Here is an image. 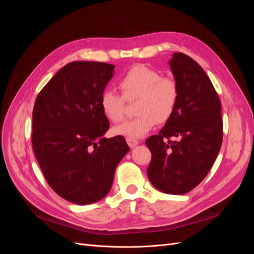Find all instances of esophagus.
<instances>
[{"label":"esophagus","instance_id":"esophagus-1","mask_svg":"<svg viewBox=\"0 0 254 254\" xmlns=\"http://www.w3.org/2000/svg\"><path fill=\"white\" fill-rule=\"evenodd\" d=\"M127 142L130 148L136 147V146L139 144V141L136 138H127Z\"/></svg>","mask_w":254,"mask_h":254}]
</instances>
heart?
Listing matches in <instances>:
<instances>
[{"mask_svg": "<svg viewBox=\"0 0 254 254\" xmlns=\"http://www.w3.org/2000/svg\"><path fill=\"white\" fill-rule=\"evenodd\" d=\"M123 96L105 89L100 97V106L105 116L117 124L126 116V101L137 99L136 117L114 127L116 135L128 138L145 136L156 123L164 124L172 117L179 100V86L176 80L162 76L158 71L145 64L129 68L119 80Z\"/></svg>", "mask_w": 254, "mask_h": 254, "instance_id": "heart-1", "label": "heart"}]
</instances>
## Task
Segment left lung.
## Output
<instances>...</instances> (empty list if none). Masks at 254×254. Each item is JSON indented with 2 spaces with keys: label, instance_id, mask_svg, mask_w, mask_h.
<instances>
[{
  "label": "left lung",
  "instance_id": "1",
  "mask_svg": "<svg viewBox=\"0 0 254 254\" xmlns=\"http://www.w3.org/2000/svg\"><path fill=\"white\" fill-rule=\"evenodd\" d=\"M170 66L179 100L165 127L145 141L152 154L147 175L163 192L184 194L205 179L218 155L223 137L221 103L211 80L190 57L174 53ZM172 136L179 140L172 141Z\"/></svg>",
  "mask_w": 254,
  "mask_h": 254
}]
</instances>
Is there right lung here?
<instances>
[{"mask_svg":"<svg viewBox=\"0 0 254 254\" xmlns=\"http://www.w3.org/2000/svg\"><path fill=\"white\" fill-rule=\"evenodd\" d=\"M113 70L106 63L72 62L49 80L34 105L32 143L39 166L50 188L77 205L106 196L129 151L123 136L103 137L110 124L100 97Z\"/></svg>","mask_w":254,"mask_h":254,"instance_id":"add662e5","label":"right lung"}]
</instances>
